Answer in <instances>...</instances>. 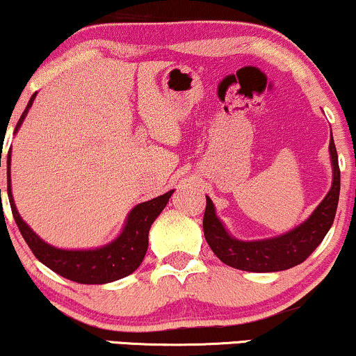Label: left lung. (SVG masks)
<instances>
[{
  "instance_id": "left-lung-1",
  "label": "left lung",
  "mask_w": 356,
  "mask_h": 356,
  "mask_svg": "<svg viewBox=\"0 0 356 356\" xmlns=\"http://www.w3.org/2000/svg\"><path fill=\"white\" fill-rule=\"evenodd\" d=\"M330 161L334 177L332 187L312 215L294 230L276 238L241 241L233 238L215 213L213 202L207 197L204 213V235L220 261L228 266L250 273H276L304 263L321 245L334 223L340 195V168L335 143L330 133Z\"/></svg>"
}]
</instances>
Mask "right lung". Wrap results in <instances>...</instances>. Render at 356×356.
Returning <instances> with one entry per match:
<instances>
[{
  "label": "right lung",
  "mask_w": 356,
  "mask_h": 356,
  "mask_svg": "<svg viewBox=\"0 0 356 356\" xmlns=\"http://www.w3.org/2000/svg\"><path fill=\"white\" fill-rule=\"evenodd\" d=\"M35 95L38 93L31 97L28 106L22 111L15 133L19 129L22 121H24ZM10 164L11 151L8 152V197H10L13 217L16 220V225L19 228L22 238H24L31 251H33L40 263L46 264L54 273L60 274L62 277L80 282V284H106V282L118 281V279L129 276V274L136 271L139 264L145 259L147 245H149L147 243V235H149L151 225L159 217L161 211L168 205L170 195L174 193V191H169L163 193V195L156 197V199L143 202V204L134 207L129 211L123 232L120 233L118 238H115L113 241L102 246V248L60 250L40 240L31 230L29 225L21 218L11 193Z\"/></svg>",
  "instance_id": "add662e5"
}]
</instances>
